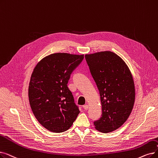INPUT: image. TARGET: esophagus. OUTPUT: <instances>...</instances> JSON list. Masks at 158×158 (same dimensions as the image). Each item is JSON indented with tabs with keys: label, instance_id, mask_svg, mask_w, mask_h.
<instances>
[{
	"label": "esophagus",
	"instance_id": "34e87169",
	"mask_svg": "<svg viewBox=\"0 0 158 158\" xmlns=\"http://www.w3.org/2000/svg\"><path fill=\"white\" fill-rule=\"evenodd\" d=\"M83 108H84V109L85 110H88V105L86 104V105H85L84 106H83Z\"/></svg>",
	"mask_w": 158,
	"mask_h": 158
}]
</instances>
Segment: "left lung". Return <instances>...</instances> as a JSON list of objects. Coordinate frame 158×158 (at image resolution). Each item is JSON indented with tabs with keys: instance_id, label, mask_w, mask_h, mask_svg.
Segmentation results:
<instances>
[{
	"instance_id": "8db88e82",
	"label": "left lung",
	"mask_w": 158,
	"mask_h": 158,
	"mask_svg": "<svg viewBox=\"0 0 158 158\" xmlns=\"http://www.w3.org/2000/svg\"><path fill=\"white\" fill-rule=\"evenodd\" d=\"M85 59L100 94L102 117L94 122L102 133L114 131L128 118L135 101V86L128 66L110 51L86 54Z\"/></svg>"
}]
</instances>
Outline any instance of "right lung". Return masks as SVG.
I'll return each mask as SVG.
<instances>
[{
	"instance_id": "add662e5",
	"label": "right lung",
	"mask_w": 158,
	"mask_h": 158,
	"mask_svg": "<svg viewBox=\"0 0 158 158\" xmlns=\"http://www.w3.org/2000/svg\"><path fill=\"white\" fill-rule=\"evenodd\" d=\"M83 59L84 55L56 53L34 68L28 88L30 105L40 124L50 132L66 131L80 112L67 84Z\"/></svg>"
}]
</instances>
